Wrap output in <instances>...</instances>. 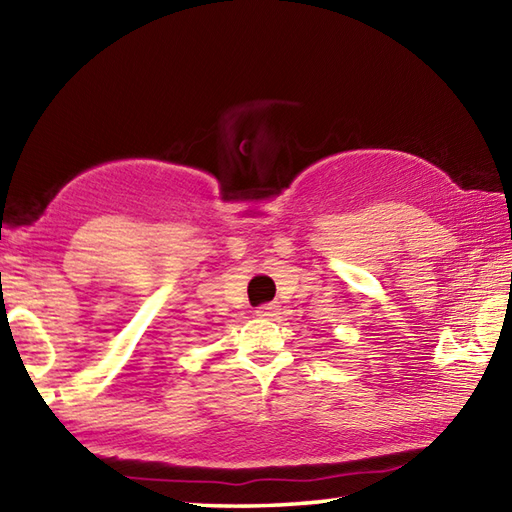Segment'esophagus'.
I'll return each instance as SVG.
<instances>
[{
    "instance_id": "obj_1",
    "label": "esophagus",
    "mask_w": 512,
    "mask_h": 512,
    "mask_svg": "<svg viewBox=\"0 0 512 512\" xmlns=\"http://www.w3.org/2000/svg\"><path fill=\"white\" fill-rule=\"evenodd\" d=\"M279 310H281L279 303H264V306H259L255 310V314H257V317H264V319H273V317H277Z\"/></svg>"
}]
</instances>
